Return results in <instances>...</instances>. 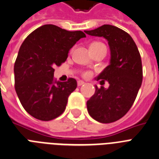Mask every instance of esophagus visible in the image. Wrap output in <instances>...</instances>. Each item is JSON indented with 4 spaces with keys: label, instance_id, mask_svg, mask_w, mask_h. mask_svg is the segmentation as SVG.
Instances as JSON below:
<instances>
[{
    "label": "esophagus",
    "instance_id": "obj_1",
    "mask_svg": "<svg viewBox=\"0 0 159 159\" xmlns=\"http://www.w3.org/2000/svg\"><path fill=\"white\" fill-rule=\"evenodd\" d=\"M84 84H85V83L84 82V81H82V80H78V82H77V84H78V86H81V85H84Z\"/></svg>",
    "mask_w": 159,
    "mask_h": 159
}]
</instances>
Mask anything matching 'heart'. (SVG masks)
<instances>
[{
	"mask_svg": "<svg viewBox=\"0 0 159 159\" xmlns=\"http://www.w3.org/2000/svg\"><path fill=\"white\" fill-rule=\"evenodd\" d=\"M90 47H105L103 43H98V42H95V43H93L92 44L90 45ZM85 76H88V75H89V73H85L84 74Z\"/></svg>",
	"mask_w": 159,
	"mask_h": 159,
	"instance_id": "obj_1",
	"label": "heart"
}]
</instances>
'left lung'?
Segmentation results:
<instances>
[{"label":"left lung","mask_w":159,"mask_h":159,"mask_svg":"<svg viewBox=\"0 0 159 159\" xmlns=\"http://www.w3.org/2000/svg\"><path fill=\"white\" fill-rule=\"evenodd\" d=\"M92 36L107 39L111 51L110 63L97 76L100 83L107 80L105 89L96 86V92L88 101V112L100 123H112L128 112L136 99L142 82L140 53L132 37L125 31L111 25L85 30Z\"/></svg>","instance_id":"left-lung-1"}]
</instances>
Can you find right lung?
<instances>
[{
    "mask_svg": "<svg viewBox=\"0 0 159 159\" xmlns=\"http://www.w3.org/2000/svg\"><path fill=\"white\" fill-rule=\"evenodd\" d=\"M85 37L82 31L44 25L22 43L14 64L15 90L23 108L34 118L47 121L64 112L77 82L73 78L56 81L54 67L64 63L70 49Z\"/></svg>",
    "mask_w": 159,
    "mask_h": 159,
    "instance_id": "1",
    "label": "right lung"
}]
</instances>
